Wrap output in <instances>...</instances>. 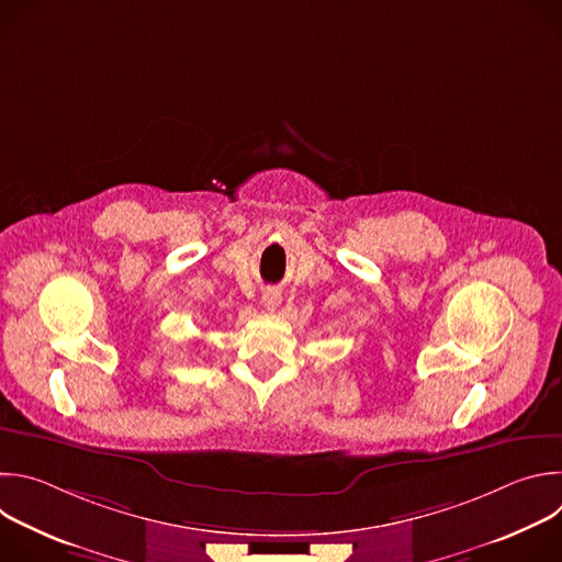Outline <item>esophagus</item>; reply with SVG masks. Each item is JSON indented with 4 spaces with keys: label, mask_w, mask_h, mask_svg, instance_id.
<instances>
[{
    "label": "esophagus",
    "mask_w": 562,
    "mask_h": 562,
    "mask_svg": "<svg viewBox=\"0 0 562 562\" xmlns=\"http://www.w3.org/2000/svg\"><path fill=\"white\" fill-rule=\"evenodd\" d=\"M280 302H282V295H280L278 289H265L262 291V306L267 311H276L280 306Z\"/></svg>",
    "instance_id": "obj_1"
}]
</instances>
